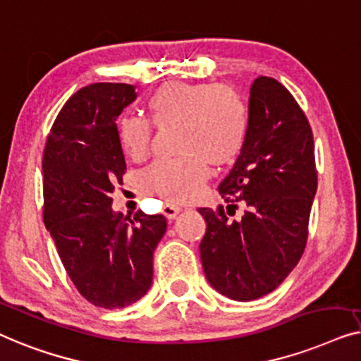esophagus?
Instances as JSON below:
<instances>
[{
    "label": "esophagus",
    "instance_id": "34e87169",
    "mask_svg": "<svg viewBox=\"0 0 361 361\" xmlns=\"http://www.w3.org/2000/svg\"><path fill=\"white\" fill-rule=\"evenodd\" d=\"M180 207L178 206H175V204H169V202H166V204L164 206V209H161V214H164L166 219L169 221H173L176 216L180 214Z\"/></svg>",
    "mask_w": 361,
    "mask_h": 361
}]
</instances>
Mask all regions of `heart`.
<instances>
[{
    "instance_id": "b5f03b06",
    "label": "heart",
    "mask_w": 361,
    "mask_h": 361,
    "mask_svg": "<svg viewBox=\"0 0 361 361\" xmlns=\"http://www.w3.org/2000/svg\"><path fill=\"white\" fill-rule=\"evenodd\" d=\"M157 128L176 126V160H160L142 176L144 190L166 202H186L200 195L211 170L237 160L245 145L248 109L231 86L170 81L157 88L145 103ZM119 140L129 159H145L152 128L147 121L128 116L119 121Z\"/></svg>"
}]
</instances>
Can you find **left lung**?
<instances>
[{"label": "left lung", "instance_id": "left-lung-1", "mask_svg": "<svg viewBox=\"0 0 361 361\" xmlns=\"http://www.w3.org/2000/svg\"><path fill=\"white\" fill-rule=\"evenodd\" d=\"M317 190L312 130L284 86L258 77L250 86L245 145L219 192L242 220L229 221L224 207H201L206 233L201 263L216 291L235 301L271 293L298 265ZM232 214V215H233ZM231 215V214H230Z\"/></svg>", "mask_w": 361, "mask_h": 361}]
</instances>
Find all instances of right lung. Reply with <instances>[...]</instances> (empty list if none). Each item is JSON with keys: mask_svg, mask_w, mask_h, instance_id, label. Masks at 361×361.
<instances>
[{"mask_svg": "<svg viewBox=\"0 0 361 361\" xmlns=\"http://www.w3.org/2000/svg\"><path fill=\"white\" fill-rule=\"evenodd\" d=\"M135 86L94 83L63 104L44 150V224L70 280L104 309L139 301L152 286L164 216L113 209L126 159L116 121L135 101Z\"/></svg>", "mask_w": 361, "mask_h": 361, "instance_id": "obj_1", "label": "right lung"}]
</instances>
